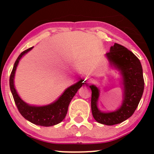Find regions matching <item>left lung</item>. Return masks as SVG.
I'll return each mask as SVG.
<instances>
[{
  "label": "left lung",
  "instance_id": "8db88e82",
  "mask_svg": "<svg viewBox=\"0 0 154 154\" xmlns=\"http://www.w3.org/2000/svg\"><path fill=\"white\" fill-rule=\"evenodd\" d=\"M106 57L109 67L119 71L121 77L122 100L114 111L103 112L99 109L100 91L95 85H91V107L92 116L98 123L105 125L120 124L128 119L137 108L144 91V78L142 64L135 54L127 48L115 43Z\"/></svg>",
  "mask_w": 154,
  "mask_h": 154
}]
</instances>
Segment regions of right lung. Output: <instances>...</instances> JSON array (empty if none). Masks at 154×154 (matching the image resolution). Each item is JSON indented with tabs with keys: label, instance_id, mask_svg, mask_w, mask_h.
Wrapping results in <instances>:
<instances>
[{
	"label": "right lung",
	"instance_id": "add662e5",
	"mask_svg": "<svg viewBox=\"0 0 154 154\" xmlns=\"http://www.w3.org/2000/svg\"><path fill=\"white\" fill-rule=\"evenodd\" d=\"M32 48L33 47L29 48L26 51H23L17 58L10 77V90L18 111L26 120L29 121L34 125L43 126V127H51L60 123L66 118L70 102L77 92L79 88L84 84V83H83V80H80L74 84L71 85V86L68 87L57 100L49 104L35 106L26 103L21 98L19 94L17 92L14 80H15V71L20 60L26 54L31 51Z\"/></svg>",
	"mask_w": 154,
	"mask_h": 154
}]
</instances>
